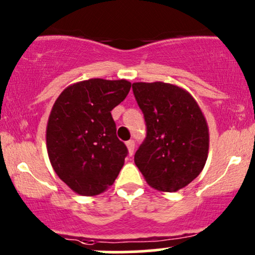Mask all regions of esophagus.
<instances>
[{
  "instance_id": "obj_1",
  "label": "esophagus",
  "mask_w": 255,
  "mask_h": 255,
  "mask_svg": "<svg viewBox=\"0 0 255 255\" xmlns=\"http://www.w3.org/2000/svg\"><path fill=\"white\" fill-rule=\"evenodd\" d=\"M126 145H127L128 153H129V156H132L134 153V149H135V142H134V140H128L126 142Z\"/></svg>"
}]
</instances>
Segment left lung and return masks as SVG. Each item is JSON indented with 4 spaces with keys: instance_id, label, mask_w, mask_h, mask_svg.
<instances>
[{
    "instance_id": "left-lung-1",
    "label": "left lung",
    "mask_w": 255,
    "mask_h": 255,
    "mask_svg": "<svg viewBox=\"0 0 255 255\" xmlns=\"http://www.w3.org/2000/svg\"><path fill=\"white\" fill-rule=\"evenodd\" d=\"M132 88L146 122L134 162L151 187L178 191L198 177L208 157L205 115L189 92L172 83L135 82Z\"/></svg>"
}]
</instances>
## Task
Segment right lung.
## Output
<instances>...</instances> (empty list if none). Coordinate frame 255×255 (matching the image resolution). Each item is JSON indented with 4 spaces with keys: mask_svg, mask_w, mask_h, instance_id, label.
<instances>
[{
    "mask_svg": "<svg viewBox=\"0 0 255 255\" xmlns=\"http://www.w3.org/2000/svg\"><path fill=\"white\" fill-rule=\"evenodd\" d=\"M127 80L91 78L66 87L47 123L53 169L72 191L96 196L114 184L128 150L117 138L111 110L125 100Z\"/></svg>",
    "mask_w": 255,
    "mask_h": 255,
    "instance_id": "1",
    "label": "right lung"
}]
</instances>
